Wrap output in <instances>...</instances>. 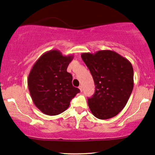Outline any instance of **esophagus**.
Wrapping results in <instances>:
<instances>
[{
  "instance_id": "obj_1",
  "label": "esophagus",
  "mask_w": 155,
  "mask_h": 155,
  "mask_svg": "<svg viewBox=\"0 0 155 155\" xmlns=\"http://www.w3.org/2000/svg\"><path fill=\"white\" fill-rule=\"evenodd\" d=\"M79 89L80 91H81V92H82V91H83V89H82V87H81V86H79Z\"/></svg>"
}]
</instances>
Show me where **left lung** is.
<instances>
[{
    "mask_svg": "<svg viewBox=\"0 0 155 155\" xmlns=\"http://www.w3.org/2000/svg\"><path fill=\"white\" fill-rule=\"evenodd\" d=\"M82 60L89 68L96 85L88 99L92 114L99 119L112 118L126 106L134 87V71L126 58L110 50L95 54L83 53Z\"/></svg>",
    "mask_w": 155,
    "mask_h": 155,
    "instance_id": "obj_1",
    "label": "left lung"
}]
</instances>
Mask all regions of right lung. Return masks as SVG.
<instances>
[{"instance_id":"right-lung-1","label":"right lung","mask_w":155,"mask_h":155,"mask_svg":"<svg viewBox=\"0 0 155 155\" xmlns=\"http://www.w3.org/2000/svg\"><path fill=\"white\" fill-rule=\"evenodd\" d=\"M74 56H63L58 50L48 51L40 56L31 68L28 87L36 107L45 114L64 112L80 90L72 85L67 67Z\"/></svg>"}]
</instances>
